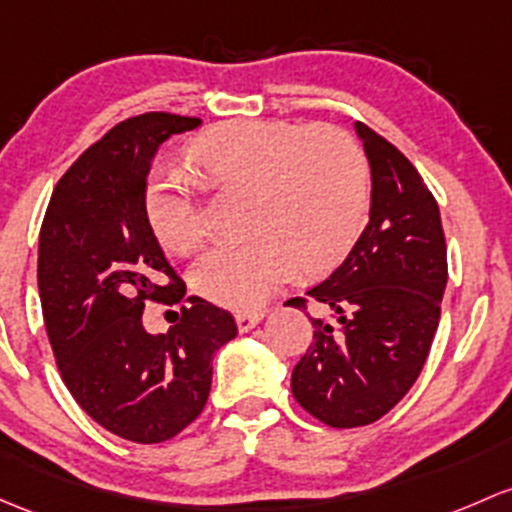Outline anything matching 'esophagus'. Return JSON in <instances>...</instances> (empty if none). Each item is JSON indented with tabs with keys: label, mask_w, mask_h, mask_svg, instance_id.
Masks as SVG:
<instances>
[{
	"label": "esophagus",
	"mask_w": 512,
	"mask_h": 512,
	"mask_svg": "<svg viewBox=\"0 0 512 512\" xmlns=\"http://www.w3.org/2000/svg\"><path fill=\"white\" fill-rule=\"evenodd\" d=\"M262 311H238V314H235V321H238V328L242 333L245 331H250V328H255L257 324H260L262 321Z\"/></svg>",
	"instance_id": "esophagus-1"
}]
</instances>
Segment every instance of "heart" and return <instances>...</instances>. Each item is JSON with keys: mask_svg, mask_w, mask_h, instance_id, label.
I'll list each match as a JSON object with an SVG mask.
<instances>
[{"mask_svg": "<svg viewBox=\"0 0 512 512\" xmlns=\"http://www.w3.org/2000/svg\"><path fill=\"white\" fill-rule=\"evenodd\" d=\"M211 191H250L245 240L220 242L193 267V287L215 304L260 309L301 270L324 274L351 252L368 215V164L360 144L333 125L230 120L186 147ZM144 211L166 250L188 255L203 240L191 186L154 174Z\"/></svg>", "mask_w": 512, "mask_h": 512, "instance_id": "b5f03b06", "label": "heart"}]
</instances>
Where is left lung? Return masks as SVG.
I'll return each instance as SVG.
<instances>
[{
    "label": "left lung",
    "mask_w": 512,
    "mask_h": 512,
    "mask_svg": "<svg viewBox=\"0 0 512 512\" xmlns=\"http://www.w3.org/2000/svg\"><path fill=\"white\" fill-rule=\"evenodd\" d=\"M373 176L370 223L331 277L287 304L309 299L314 341L294 365V400L336 429L378 422L419 378L439 326L446 240L439 206L412 161L355 122Z\"/></svg>",
    "instance_id": "1"
}]
</instances>
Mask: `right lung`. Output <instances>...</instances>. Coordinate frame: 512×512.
I'll list each match as a JSON object with an SVG mask.
<instances>
[{
	"instance_id": "1",
	"label": "right lung",
	"mask_w": 512,
	"mask_h": 512,
	"mask_svg": "<svg viewBox=\"0 0 512 512\" xmlns=\"http://www.w3.org/2000/svg\"><path fill=\"white\" fill-rule=\"evenodd\" d=\"M198 117L144 112L90 144L61 176L39 235V294L58 370L107 432L159 444L184 432L211 392L213 353L238 336L230 311L201 297L166 333L144 304H179L184 279L166 262L144 211L159 144Z\"/></svg>"
}]
</instances>
